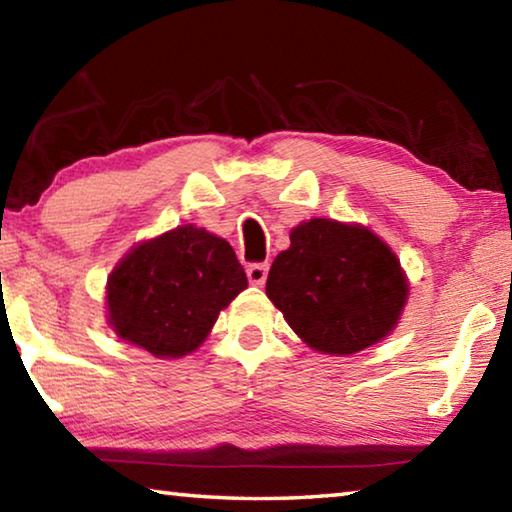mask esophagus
I'll use <instances>...</instances> for the list:
<instances>
[{
	"instance_id": "esophagus-1",
	"label": "esophagus",
	"mask_w": 512,
	"mask_h": 512,
	"mask_svg": "<svg viewBox=\"0 0 512 512\" xmlns=\"http://www.w3.org/2000/svg\"><path fill=\"white\" fill-rule=\"evenodd\" d=\"M246 275H248V282L255 284V287H262L266 282V275H268V264H250L246 268Z\"/></svg>"
}]
</instances>
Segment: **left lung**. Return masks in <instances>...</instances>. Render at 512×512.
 I'll return each instance as SVG.
<instances>
[{
    "label": "left lung",
    "mask_w": 512,
    "mask_h": 512,
    "mask_svg": "<svg viewBox=\"0 0 512 512\" xmlns=\"http://www.w3.org/2000/svg\"><path fill=\"white\" fill-rule=\"evenodd\" d=\"M268 271L266 296L311 350L350 357L400 323L409 280L393 248L359 223L309 219Z\"/></svg>",
    "instance_id": "1"
}]
</instances>
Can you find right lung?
I'll return each instance as SVG.
<instances>
[{
  "label": "right lung",
  "instance_id": "obj_1",
  "mask_svg": "<svg viewBox=\"0 0 512 512\" xmlns=\"http://www.w3.org/2000/svg\"><path fill=\"white\" fill-rule=\"evenodd\" d=\"M246 287L228 241L185 223L135 244L112 268L108 325L153 357L178 359L201 348L221 311Z\"/></svg>",
  "mask_w": 512,
  "mask_h": 512
}]
</instances>
